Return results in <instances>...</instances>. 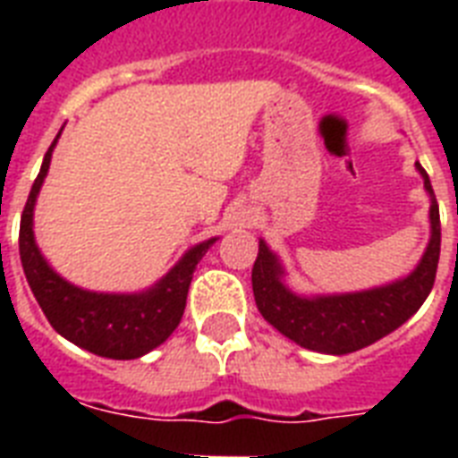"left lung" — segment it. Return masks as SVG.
<instances>
[{
    "label": "left lung",
    "mask_w": 458,
    "mask_h": 458,
    "mask_svg": "<svg viewBox=\"0 0 458 458\" xmlns=\"http://www.w3.org/2000/svg\"><path fill=\"white\" fill-rule=\"evenodd\" d=\"M419 165L426 190L433 197V187L423 165ZM433 235L426 254L411 276L392 285L354 294L333 297H300L283 285V268L276 254L259 242V257L251 268V287L259 311L273 327L294 340L300 347L323 354H349L373 344L419 311L435 285L440 261V208L433 197L430 204Z\"/></svg>",
    "instance_id": "obj_1"
}]
</instances>
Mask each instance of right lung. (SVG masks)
Wrapping results in <instances>:
<instances>
[{
	"label": "right lung",
	"mask_w": 458,
	"mask_h": 458,
	"mask_svg": "<svg viewBox=\"0 0 458 458\" xmlns=\"http://www.w3.org/2000/svg\"><path fill=\"white\" fill-rule=\"evenodd\" d=\"M56 140L47 149L21 216L18 250L25 278L47 320L68 342L106 359H138L168 340V335L178 327L194 268L216 240L192 247L161 283L140 294H97L59 278L47 266L32 237V207L49 171Z\"/></svg>",
	"instance_id": "add662e5"
}]
</instances>
